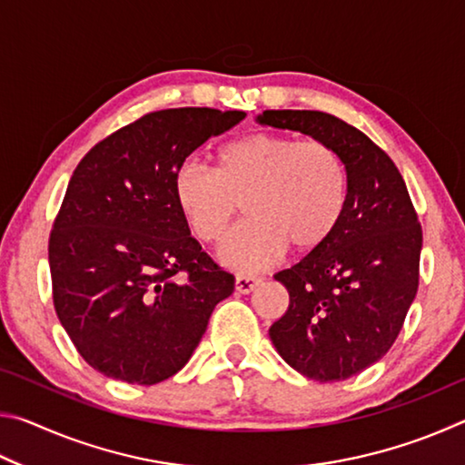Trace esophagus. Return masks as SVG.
<instances>
[{
	"mask_svg": "<svg viewBox=\"0 0 465 465\" xmlns=\"http://www.w3.org/2000/svg\"><path fill=\"white\" fill-rule=\"evenodd\" d=\"M258 285H261V279L256 277H246V274H238L235 277V291L238 293H252Z\"/></svg>",
	"mask_w": 465,
	"mask_h": 465,
	"instance_id": "esophagus-1",
	"label": "esophagus"
}]
</instances>
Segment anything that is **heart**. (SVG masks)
<instances>
[{
    "label": "heart",
    "mask_w": 465,
    "mask_h": 465,
    "mask_svg": "<svg viewBox=\"0 0 465 465\" xmlns=\"http://www.w3.org/2000/svg\"><path fill=\"white\" fill-rule=\"evenodd\" d=\"M174 201L196 240L219 243L238 213L246 222L219 252L230 269L254 272L285 254L320 250L341 223L349 174L324 141L252 133L215 152V168L186 162L174 176Z\"/></svg>",
    "instance_id": "b5f03b06"
}]
</instances>
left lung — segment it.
Segmentation results:
<instances>
[{
  "instance_id": "1",
  "label": "left lung",
  "mask_w": 465,
  "mask_h": 465,
  "mask_svg": "<svg viewBox=\"0 0 465 465\" xmlns=\"http://www.w3.org/2000/svg\"><path fill=\"white\" fill-rule=\"evenodd\" d=\"M256 123L324 141L346 166L349 193L334 233L274 274L289 308L269 334L302 375L349 380L377 363L402 330L419 289V217L396 163L349 123L320 110H264Z\"/></svg>"
}]
</instances>
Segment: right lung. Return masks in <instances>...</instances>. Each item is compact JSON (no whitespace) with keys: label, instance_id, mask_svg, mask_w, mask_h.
Wrapping results in <instances>:
<instances>
[{"label":"right lung","instance_id":"obj_1","mask_svg":"<svg viewBox=\"0 0 465 465\" xmlns=\"http://www.w3.org/2000/svg\"><path fill=\"white\" fill-rule=\"evenodd\" d=\"M242 110L168 108L141 116L77 163L49 240L53 303L85 363L153 385L193 357L233 274L201 250L174 201V176Z\"/></svg>","mask_w":465,"mask_h":465}]
</instances>
